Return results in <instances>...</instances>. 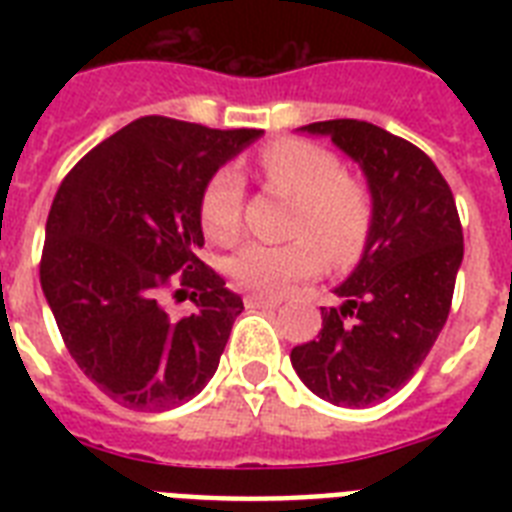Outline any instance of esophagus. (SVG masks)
<instances>
[{
  "instance_id": "1",
  "label": "esophagus",
  "mask_w": 512,
  "mask_h": 512,
  "mask_svg": "<svg viewBox=\"0 0 512 512\" xmlns=\"http://www.w3.org/2000/svg\"><path fill=\"white\" fill-rule=\"evenodd\" d=\"M244 303H247V308H276V305H279V300H276V297L247 295L244 297Z\"/></svg>"
}]
</instances>
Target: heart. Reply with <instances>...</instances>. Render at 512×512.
<instances>
[{
	"instance_id": "obj_1",
	"label": "heart",
	"mask_w": 512,
	"mask_h": 512,
	"mask_svg": "<svg viewBox=\"0 0 512 512\" xmlns=\"http://www.w3.org/2000/svg\"><path fill=\"white\" fill-rule=\"evenodd\" d=\"M271 188L297 201L287 247L247 244L228 263L233 284L263 297L287 292L289 284L311 279L324 257L342 265L356 260L372 228V201L361 183L345 177L335 154L303 140H281L260 156ZM244 183L233 167L215 172L199 201V220L212 244L231 247L241 236Z\"/></svg>"
}]
</instances>
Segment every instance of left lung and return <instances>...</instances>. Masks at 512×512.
<instances>
[{
    "instance_id": "8db88e82",
    "label": "left lung",
    "mask_w": 512,
    "mask_h": 512,
    "mask_svg": "<svg viewBox=\"0 0 512 512\" xmlns=\"http://www.w3.org/2000/svg\"><path fill=\"white\" fill-rule=\"evenodd\" d=\"M358 164L372 196L361 260L321 308L316 340L289 358L305 388L335 406H372L412 380L444 329L462 265L452 188L409 140L377 124L332 119L300 127Z\"/></svg>"
}]
</instances>
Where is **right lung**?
<instances>
[{"label": "right lung", "mask_w": 512, "mask_h": 512, "mask_svg": "<svg viewBox=\"0 0 512 512\" xmlns=\"http://www.w3.org/2000/svg\"><path fill=\"white\" fill-rule=\"evenodd\" d=\"M263 130H209L143 116L95 146L52 201L39 281L68 353L116 404L164 412L217 372L244 303L199 260V201ZM194 311L175 320L163 289Z\"/></svg>", "instance_id": "right-lung-1"}]
</instances>
